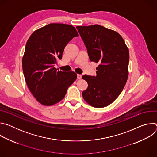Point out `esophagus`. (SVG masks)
Returning <instances> with one entry per match:
<instances>
[{"instance_id":"obj_1","label":"esophagus","mask_w":157,"mask_h":157,"mask_svg":"<svg viewBox=\"0 0 157 157\" xmlns=\"http://www.w3.org/2000/svg\"><path fill=\"white\" fill-rule=\"evenodd\" d=\"M77 78H78V79H81V78H82V75H78Z\"/></svg>"}]
</instances>
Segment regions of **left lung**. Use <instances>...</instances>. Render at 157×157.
Returning a JSON list of instances; mask_svg holds the SVG:
<instances>
[{
  "mask_svg": "<svg viewBox=\"0 0 157 157\" xmlns=\"http://www.w3.org/2000/svg\"><path fill=\"white\" fill-rule=\"evenodd\" d=\"M89 59L98 63L96 76L83 75L88 84L82 97L96 108L106 107L120 95L126 84L129 52L122 37L116 31L99 25L77 26Z\"/></svg>",
  "mask_w": 157,
  "mask_h": 157,
  "instance_id": "obj_1",
  "label": "left lung"
}]
</instances>
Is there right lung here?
Returning <instances> with one entry per match:
<instances>
[{"label": "right lung", "mask_w": 157, "mask_h": 157, "mask_svg": "<svg viewBox=\"0 0 157 157\" xmlns=\"http://www.w3.org/2000/svg\"><path fill=\"white\" fill-rule=\"evenodd\" d=\"M78 36L72 25L50 24L35 30L29 38L22 68L29 90L41 104L52 105L61 101L76 81V73L59 71L54 66L62 58L66 44Z\"/></svg>", "instance_id": "add662e5"}]
</instances>
